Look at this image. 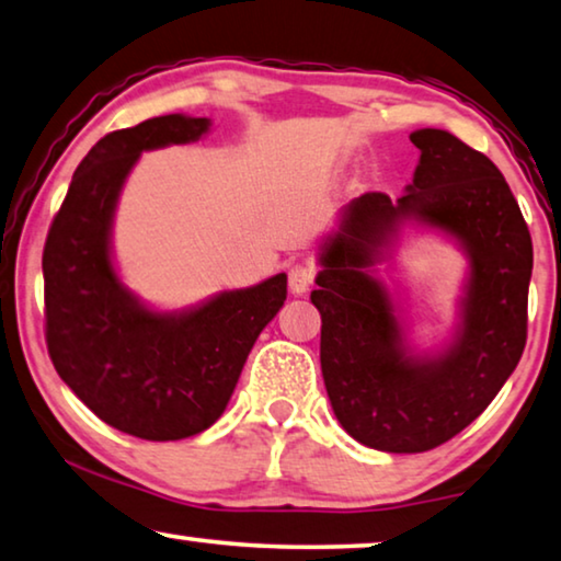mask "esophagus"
Instances as JSON below:
<instances>
[{"mask_svg":"<svg viewBox=\"0 0 561 561\" xmlns=\"http://www.w3.org/2000/svg\"><path fill=\"white\" fill-rule=\"evenodd\" d=\"M313 278H316V271L311 263H294L288 267V286L294 290L296 296H304L308 288L313 286Z\"/></svg>","mask_w":561,"mask_h":561,"instance_id":"obj_1","label":"esophagus"}]
</instances>
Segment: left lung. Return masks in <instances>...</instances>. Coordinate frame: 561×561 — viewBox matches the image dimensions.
Returning a JSON list of instances; mask_svg holds the SVG:
<instances>
[{
  "label": "left lung",
  "mask_w": 561,
  "mask_h": 561,
  "mask_svg": "<svg viewBox=\"0 0 561 561\" xmlns=\"http://www.w3.org/2000/svg\"><path fill=\"white\" fill-rule=\"evenodd\" d=\"M415 180L400 199L367 192L323 242L319 288L321 371L334 415L354 440L387 453H425L466 430L499 394L526 346L531 234L499 167L440 128L410 134ZM415 216L471 253L463 329L435 360L403 354L391 301L366 273L396 225Z\"/></svg>",
  "instance_id": "8db88e82"
}]
</instances>
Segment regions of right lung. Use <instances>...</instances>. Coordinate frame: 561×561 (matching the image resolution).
Listing matches in <instances>:
<instances>
[{"label":"right lung","instance_id":"1","mask_svg":"<svg viewBox=\"0 0 561 561\" xmlns=\"http://www.w3.org/2000/svg\"><path fill=\"white\" fill-rule=\"evenodd\" d=\"M207 118H149L105 134L72 174L43 250L45 341L60 379L111 427L182 440L222 415L255 339L286 300V273L190 313H153L108 255L113 209L146 149L199 139Z\"/></svg>","mask_w":561,"mask_h":561}]
</instances>
